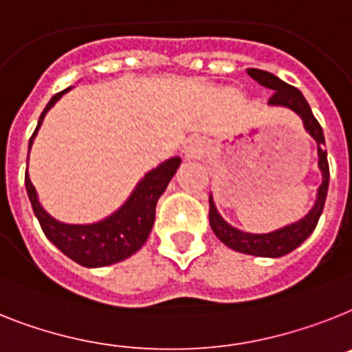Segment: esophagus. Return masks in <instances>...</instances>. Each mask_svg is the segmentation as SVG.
I'll return each mask as SVG.
<instances>
[{"instance_id":"obj_1","label":"esophagus","mask_w":352,"mask_h":352,"mask_svg":"<svg viewBox=\"0 0 352 352\" xmlns=\"http://www.w3.org/2000/svg\"><path fill=\"white\" fill-rule=\"evenodd\" d=\"M204 150H206V143L200 138H195V135L184 143L186 157H199L204 153Z\"/></svg>"}]
</instances>
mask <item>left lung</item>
<instances>
[{"instance_id": "8db88e82", "label": "left lung", "mask_w": 352, "mask_h": 352, "mask_svg": "<svg viewBox=\"0 0 352 352\" xmlns=\"http://www.w3.org/2000/svg\"><path fill=\"white\" fill-rule=\"evenodd\" d=\"M247 73L258 84H261L263 87H268V89L274 91L270 100H268V105H279V107L292 109V111L299 114L306 132L317 141L318 168L322 171V184L317 191V200H315L311 211L306 217L300 218L295 223L283 227V229L268 232V234H250V232H243L240 229H236V227L229 226L220 217L217 206L212 202L211 195H209V223H211L212 232L217 234L218 240L223 245H227L229 249L236 250V252L259 256V258H281L285 254L297 249L315 231L318 218L322 214V209H324L327 197V186H329V164H327V152L324 148L326 140H324L320 123L317 121V118L313 116L309 103L306 102V98H304L302 93L297 87L288 85L281 78H277L276 75L268 73V71L250 67V69H247Z\"/></svg>"}]
</instances>
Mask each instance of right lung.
<instances>
[{
  "instance_id": "add662e5",
  "label": "right lung",
  "mask_w": 352,
  "mask_h": 352,
  "mask_svg": "<svg viewBox=\"0 0 352 352\" xmlns=\"http://www.w3.org/2000/svg\"><path fill=\"white\" fill-rule=\"evenodd\" d=\"M69 89L71 87H67V89L55 94L48 102V105L44 107L43 114L37 121V129L32 134L30 143H28V155H30L32 143L37 135V131L43 125L46 112L60 100L62 94H66ZM179 164H181V157H171L161 162L157 168L150 170L141 179L131 197L116 212L103 218L102 221L87 223V226L62 223V221L50 217L41 206L37 191H35L30 175H28V170L25 173V186L32 209H34L46 238L62 254H66L67 258L82 265V267L98 268L131 258L132 254L138 252L144 245V241L148 240L153 220H155L157 200L164 193L166 186L170 184L171 177L175 175Z\"/></svg>"
}]
</instances>
